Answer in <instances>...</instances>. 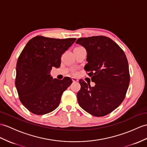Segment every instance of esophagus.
Listing matches in <instances>:
<instances>
[{
  "label": "esophagus",
  "instance_id": "1",
  "mask_svg": "<svg viewBox=\"0 0 147 147\" xmlns=\"http://www.w3.org/2000/svg\"><path fill=\"white\" fill-rule=\"evenodd\" d=\"M71 79H72L73 82H78V78H77L76 77H72V78H71Z\"/></svg>",
  "mask_w": 147,
  "mask_h": 147
}]
</instances>
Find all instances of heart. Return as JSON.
<instances>
[{"label": "heart", "instance_id": "b5f03b06", "mask_svg": "<svg viewBox=\"0 0 147 147\" xmlns=\"http://www.w3.org/2000/svg\"><path fill=\"white\" fill-rule=\"evenodd\" d=\"M78 47H76V48H78Z\"/></svg>", "mask_w": 147, "mask_h": 147}]
</instances>
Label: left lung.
<instances>
[{"label": "left lung", "mask_w": 147, "mask_h": 147, "mask_svg": "<svg viewBox=\"0 0 147 147\" xmlns=\"http://www.w3.org/2000/svg\"><path fill=\"white\" fill-rule=\"evenodd\" d=\"M80 44L87 52L84 69L92 81L80 80L81 88L77 93L78 104L95 117L108 115L123 102L130 83L128 63L123 50L112 39L105 36L79 38Z\"/></svg>", "instance_id": "left-lung-1"}]
</instances>
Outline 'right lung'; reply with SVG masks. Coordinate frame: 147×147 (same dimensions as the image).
Here are the masks:
<instances>
[{
  "label": "right lung",
  "mask_w": 147,
  "mask_h": 147,
  "mask_svg": "<svg viewBox=\"0 0 147 147\" xmlns=\"http://www.w3.org/2000/svg\"><path fill=\"white\" fill-rule=\"evenodd\" d=\"M76 38L36 36L28 42L17 60L16 87L21 103L36 115L52 112L63 92L72 83L70 77L53 79L51 71L60 66L63 53Z\"/></svg>",
  "instance_id": "add662e5"
}]
</instances>
